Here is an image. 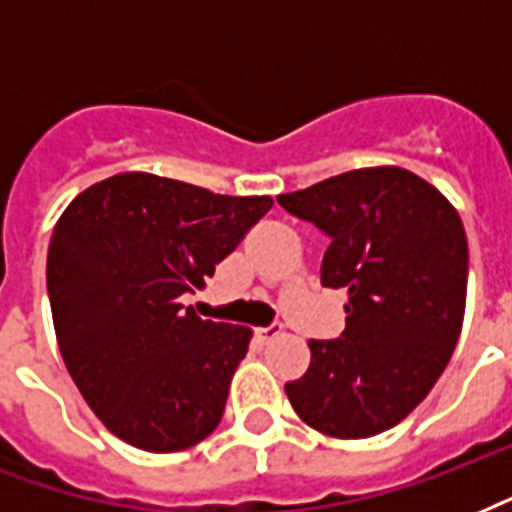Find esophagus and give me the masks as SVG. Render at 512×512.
I'll return each instance as SVG.
<instances>
[{
	"instance_id": "obj_1",
	"label": "esophagus",
	"mask_w": 512,
	"mask_h": 512,
	"mask_svg": "<svg viewBox=\"0 0 512 512\" xmlns=\"http://www.w3.org/2000/svg\"><path fill=\"white\" fill-rule=\"evenodd\" d=\"M281 329H284V327H281V324H268V327L257 329L255 337L260 342H263V345H268V342H273V340H276V337L281 335Z\"/></svg>"
}]
</instances>
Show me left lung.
I'll use <instances>...</instances> for the list:
<instances>
[{
    "mask_svg": "<svg viewBox=\"0 0 512 512\" xmlns=\"http://www.w3.org/2000/svg\"><path fill=\"white\" fill-rule=\"evenodd\" d=\"M329 236L321 284L348 289L345 329L311 340L287 382L300 420L335 438L393 428L428 396L465 316L468 239L457 209L401 167H366L276 199Z\"/></svg>",
    "mask_w": 512,
    "mask_h": 512,
    "instance_id": "left-lung-1",
    "label": "left lung"
}]
</instances>
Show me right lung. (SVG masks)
<instances>
[{
    "label": "right lung",
    "mask_w": 512,
    "mask_h": 512,
    "mask_svg": "<svg viewBox=\"0 0 512 512\" xmlns=\"http://www.w3.org/2000/svg\"><path fill=\"white\" fill-rule=\"evenodd\" d=\"M271 207V196L124 172L60 215L47 252L60 356L114 436L162 454L220 425L252 332L199 319L180 297L204 287Z\"/></svg>",
    "instance_id": "1"
}]
</instances>
